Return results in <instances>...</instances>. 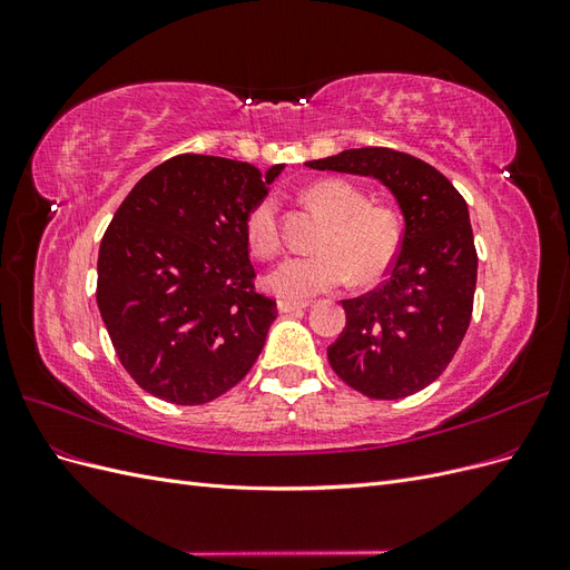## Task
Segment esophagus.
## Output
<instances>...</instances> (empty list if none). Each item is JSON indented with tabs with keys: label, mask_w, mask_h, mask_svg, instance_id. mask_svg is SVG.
I'll use <instances>...</instances> for the list:
<instances>
[{
	"label": "esophagus",
	"mask_w": 570,
	"mask_h": 570,
	"mask_svg": "<svg viewBox=\"0 0 570 570\" xmlns=\"http://www.w3.org/2000/svg\"><path fill=\"white\" fill-rule=\"evenodd\" d=\"M308 302H285L281 299L278 302V312L281 314H295V312H302V308H306Z\"/></svg>",
	"instance_id": "obj_1"
}]
</instances>
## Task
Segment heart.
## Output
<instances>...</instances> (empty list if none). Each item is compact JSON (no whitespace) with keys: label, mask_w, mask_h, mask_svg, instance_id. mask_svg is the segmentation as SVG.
<instances>
[{"label":"heart","mask_w":570,"mask_h":570,"mask_svg":"<svg viewBox=\"0 0 570 570\" xmlns=\"http://www.w3.org/2000/svg\"><path fill=\"white\" fill-rule=\"evenodd\" d=\"M306 202L331 218L312 256H287L271 268L266 287L285 302H306L350 278L373 283L390 268L400 249V220L387 206L368 204L364 193L344 180H321L304 193ZM247 243L258 256L281 247L278 204L264 197L247 216Z\"/></svg>","instance_id":"1"}]
</instances>
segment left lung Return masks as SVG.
<instances>
[{
    "instance_id": "obj_1",
    "label": "left lung",
    "mask_w": 570,
    "mask_h": 570,
    "mask_svg": "<svg viewBox=\"0 0 570 570\" xmlns=\"http://www.w3.org/2000/svg\"><path fill=\"white\" fill-rule=\"evenodd\" d=\"M308 168L375 178L404 216L390 278L344 299L347 325L327 347L333 371L371 400H402L438 381L469 331L478 278L465 199L438 168L387 147L344 149Z\"/></svg>"
}]
</instances>
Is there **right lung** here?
Masks as SVG:
<instances>
[{
  "instance_id": "obj_1",
  "label": "right lung",
  "mask_w": 570,
  "mask_h": 570,
  "mask_svg": "<svg viewBox=\"0 0 570 570\" xmlns=\"http://www.w3.org/2000/svg\"><path fill=\"white\" fill-rule=\"evenodd\" d=\"M283 168L180 154L118 206L99 245L97 306L145 392L206 404L262 354L278 308L254 292L245 226Z\"/></svg>"
}]
</instances>
